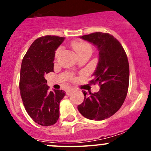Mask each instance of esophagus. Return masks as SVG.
<instances>
[{
    "instance_id": "obj_1",
    "label": "esophagus",
    "mask_w": 151,
    "mask_h": 151,
    "mask_svg": "<svg viewBox=\"0 0 151 151\" xmlns=\"http://www.w3.org/2000/svg\"><path fill=\"white\" fill-rule=\"evenodd\" d=\"M73 91H74V90L72 89V88H69V89H68V90H66V95H70V94L71 93L73 92Z\"/></svg>"
}]
</instances>
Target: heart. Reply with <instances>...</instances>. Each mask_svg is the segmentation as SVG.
Instances as JSON below:
<instances>
[{
  "mask_svg": "<svg viewBox=\"0 0 151 151\" xmlns=\"http://www.w3.org/2000/svg\"><path fill=\"white\" fill-rule=\"evenodd\" d=\"M71 47H72L73 50L74 51V52L77 54V55L81 54V53L85 52L87 51H91V47L88 45V43L84 42H74L71 44ZM61 51V48H59L58 50L56 51L55 53V57H58V55H59V53Z\"/></svg>",
  "mask_w": 151,
  "mask_h": 151,
  "instance_id": "1",
  "label": "heart"
}]
</instances>
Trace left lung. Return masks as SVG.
I'll use <instances>...</instances> for the list:
<instances>
[{
  "label": "left lung",
  "mask_w": 151,
  "mask_h": 151,
  "mask_svg": "<svg viewBox=\"0 0 151 151\" xmlns=\"http://www.w3.org/2000/svg\"><path fill=\"white\" fill-rule=\"evenodd\" d=\"M80 38L92 43L99 51V62L90 83H98L99 91L84 92V101L78 105L85 118L103 121L113 115L126 99L129 83V65L122 45L112 35L96 32Z\"/></svg>",
  "instance_id": "obj_1"
}]
</instances>
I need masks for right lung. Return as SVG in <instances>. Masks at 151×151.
Segmentation results:
<instances>
[{"instance_id": "obj_1", "label": "right lung", "mask_w": 151, "mask_h": 151, "mask_svg": "<svg viewBox=\"0 0 151 151\" xmlns=\"http://www.w3.org/2000/svg\"><path fill=\"white\" fill-rule=\"evenodd\" d=\"M64 37L45 36L36 39L22 61L19 90L22 103L29 116L44 126L55 124L59 118L60 101L66 95L62 90L49 92L46 74L54 71L55 50Z\"/></svg>"}]
</instances>
